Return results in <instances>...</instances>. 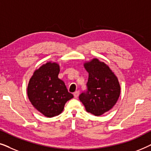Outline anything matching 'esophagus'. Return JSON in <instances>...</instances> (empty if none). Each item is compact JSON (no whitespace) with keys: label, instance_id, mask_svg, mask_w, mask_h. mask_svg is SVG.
<instances>
[{"label":"esophagus","instance_id":"34e87169","mask_svg":"<svg viewBox=\"0 0 151 151\" xmlns=\"http://www.w3.org/2000/svg\"><path fill=\"white\" fill-rule=\"evenodd\" d=\"M79 94H80V91H76V92L73 93V96H74V98H78V96H79Z\"/></svg>","mask_w":151,"mask_h":151}]
</instances>
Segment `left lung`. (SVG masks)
<instances>
[{
    "instance_id": "obj_1",
    "label": "left lung",
    "mask_w": 151,
    "mask_h": 151,
    "mask_svg": "<svg viewBox=\"0 0 151 151\" xmlns=\"http://www.w3.org/2000/svg\"><path fill=\"white\" fill-rule=\"evenodd\" d=\"M84 67L88 73L87 91L79 99L88 113L100 116L114 106L120 95V85L114 72L97 58L85 62Z\"/></svg>"
}]
</instances>
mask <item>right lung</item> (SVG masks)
Listing matches in <instances>:
<instances>
[{
	"instance_id": "obj_1",
	"label": "right lung",
	"mask_w": 151,
	"mask_h": 151,
	"mask_svg": "<svg viewBox=\"0 0 151 151\" xmlns=\"http://www.w3.org/2000/svg\"><path fill=\"white\" fill-rule=\"evenodd\" d=\"M60 65L47 62L36 69L27 86V96L33 106L45 117H52L63 111L68 100L73 98L63 80L58 78Z\"/></svg>"
}]
</instances>
